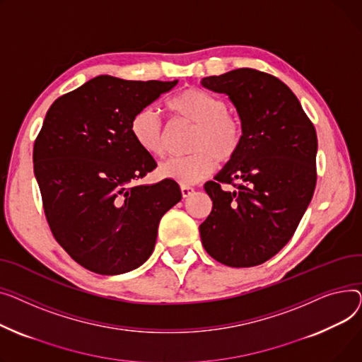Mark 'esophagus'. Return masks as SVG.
Segmentation results:
<instances>
[{
  "label": "esophagus",
  "instance_id": "obj_1",
  "mask_svg": "<svg viewBox=\"0 0 362 362\" xmlns=\"http://www.w3.org/2000/svg\"><path fill=\"white\" fill-rule=\"evenodd\" d=\"M193 193H194V188H193V187H189V185H181V194H182L184 199L189 197Z\"/></svg>",
  "mask_w": 362,
  "mask_h": 362
}]
</instances>
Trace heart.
Here are the masks:
<instances>
[{"mask_svg": "<svg viewBox=\"0 0 362 362\" xmlns=\"http://www.w3.org/2000/svg\"><path fill=\"white\" fill-rule=\"evenodd\" d=\"M177 117L196 124L188 156L169 158L158 168V174L181 185H193L214 173L216 159L228 162L240 151L243 141L241 121L226 110L219 96L202 89H185L168 103ZM130 132L143 152L152 156L165 153V129L159 112L147 106L137 111Z\"/></svg>", "mask_w": 362, "mask_h": 362, "instance_id": "b5f03b06", "label": "heart"}]
</instances>
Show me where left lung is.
<instances>
[{
    "instance_id": "1",
    "label": "left lung",
    "mask_w": 362,
    "mask_h": 362,
    "mask_svg": "<svg viewBox=\"0 0 362 362\" xmlns=\"http://www.w3.org/2000/svg\"><path fill=\"white\" fill-rule=\"evenodd\" d=\"M225 93L238 112V153L204 184L214 202L200 225L204 250L230 267L264 263L292 238L315 188L317 134L300 100L278 77L252 69L200 81ZM226 192L221 183H231Z\"/></svg>"
}]
</instances>
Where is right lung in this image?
<instances>
[{"label":"right lung","mask_w":362,"mask_h":362,"mask_svg":"<svg viewBox=\"0 0 362 362\" xmlns=\"http://www.w3.org/2000/svg\"><path fill=\"white\" fill-rule=\"evenodd\" d=\"M177 83L98 76L47 112L33 171L54 238L84 269L121 274L141 266L160 218L181 200L175 181L134 184L156 162L130 132L133 115Z\"/></svg>","instance_id":"1"}]
</instances>
